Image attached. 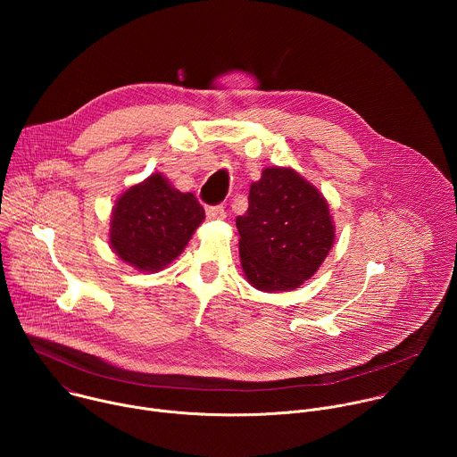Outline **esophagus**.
Returning a JSON list of instances; mask_svg holds the SVG:
<instances>
[{"label":"esophagus","mask_w":457,"mask_h":457,"mask_svg":"<svg viewBox=\"0 0 457 457\" xmlns=\"http://www.w3.org/2000/svg\"><path fill=\"white\" fill-rule=\"evenodd\" d=\"M206 215L210 220H222L226 219V212L222 206H210L206 208Z\"/></svg>","instance_id":"obj_1"}]
</instances>
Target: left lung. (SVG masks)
Segmentation results:
<instances>
[{
    "label": "left lung",
    "instance_id": "obj_1",
    "mask_svg": "<svg viewBox=\"0 0 457 457\" xmlns=\"http://www.w3.org/2000/svg\"><path fill=\"white\" fill-rule=\"evenodd\" d=\"M245 280L282 293L309 280L333 249L337 228L328 199L289 166H270L249 186V208L237 217Z\"/></svg>",
    "mask_w": 457,
    "mask_h": 457
}]
</instances>
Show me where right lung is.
Instances as JSON below:
<instances>
[{"instance_id":"obj_1","label":"right lung","mask_w":457,"mask_h":457,"mask_svg":"<svg viewBox=\"0 0 457 457\" xmlns=\"http://www.w3.org/2000/svg\"><path fill=\"white\" fill-rule=\"evenodd\" d=\"M204 219L193 193L179 191L157 171L119 195L112 208L108 242L124 264L157 273L184 251Z\"/></svg>"}]
</instances>
